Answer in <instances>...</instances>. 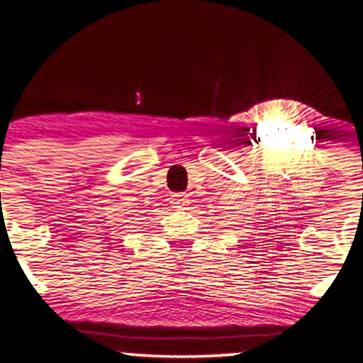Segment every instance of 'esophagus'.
Masks as SVG:
<instances>
[{
  "mask_svg": "<svg viewBox=\"0 0 363 363\" xmlns=\"http://www.w3.org/2000/svg\"><path fill=\"white\" fill-rule=\"evenodd\" d=\"M187 196L186 194H174L172 198V208H177V210H184L187 206Z\"/></svg>",
  "mask_w": 363,
  "mask_h": 363,
  "instance_id": "esophagus-1",
  "label": "esophagus"
}]
</instances>
